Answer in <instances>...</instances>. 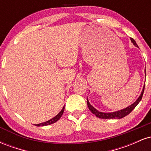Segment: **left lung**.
I'll return each mask as SVG.
<instances>
[{
    "instance_id": "1",
    "label": "left lung",
    "mask_w": 151,
    "mask_h": 151,
    "mask_svg": "<svg viewBox=\"0 0 151 151\" xmlns=\"http://www.w3.org/2000/svg\"><path fill=\"white\" fill-rule=\"evenodd\" d=\"M131 42H133V44L135 46L138 47V45L136 44V41L133 39V38H131ZM144 89H145V86H143V91H142L141 94L140 95V96L138 97V99L136 100V102L131 104V106H129V107L127 108L122 109V110L118 111H115V112H111V113H103V112H100L99 111L96 110V109H94L93 107L89 104V101L87 99V106L89 107V110L92 112V114H94L96 117L100 118V119H121V118H124L126 116H127L128 114H129L131 111L133 110V109L138 104L141 100L142 99V97H143V92H144Z\"/></svg>"
}]
</instances>
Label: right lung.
Listing matches in <instances>:
<instances>
[{
    "instance_id": "obj_1",
    "label": "right lung",
    "mask_w": 151,
    "mask_h": 151,
    "mask_svg": "<svg viewBox=\"0 0 151 151\" xmlns=\"http://www.w3.org/2000/svg\"><path fill=\"white\" fill-rule=\"evenodd\" d=\"M64 110H65V107H63L61 111L59 113L58 115L56 116H55L54 118H52V119H50V120L46 121V122H44V123H42V124H36V126H47V125H50V124H54V123L57 122L59 119L61 118V116H62V114H63V112H64Z\"/></svg>"
}]
</instances>
